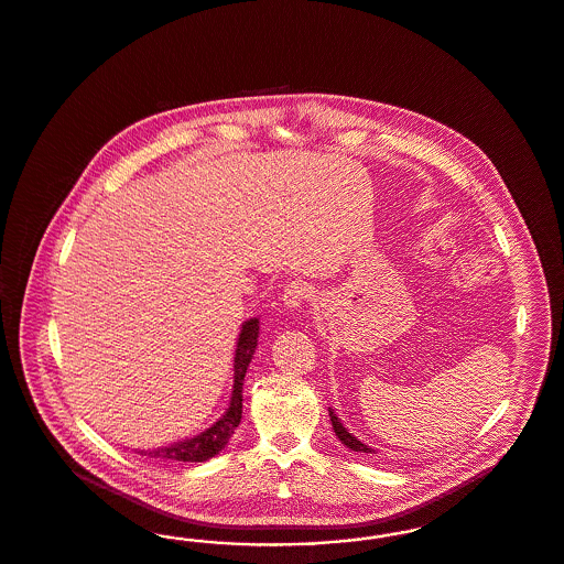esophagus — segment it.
I'll return each instance as SVG.
<instances>
[{"label": "esophagus", "instance_id": "esophagus-1", "mask_svg": "<svg viewBox=\"0 0 564 564\" xmlns=\"http://www.w3.org/2000/svg\"><path fill=\"white\" fill-rule=\"evenodd\" d=\"M313 295V288L304 281H292L285 292H283V304L292 311H300L304 306V302Z\"/></svg>", "mask_w": 564, "mask_h": 564}]
</instances>
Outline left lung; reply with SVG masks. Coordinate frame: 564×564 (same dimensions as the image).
Returning a JSON list of instances; mask_svg holds the SVG:
<instances>
[{
    "label": "left lung",
    "instance_id": "left-lung-1",
    "mask_svg": "<svg viewBox=\"0 0 564 564\" xmlns=\"http://www.w3.org/2000/svg\"><path fill=\"white\" fill-rule=\"evenodd\" d=\"M329 421H332V427L336 431V435H338V440L350 448V451H355V453H366V455H376L375 448H370V446H366V444H361L355 435H350L349 430L340 423V419L334 414V410L329 408Z\"/></svg>",
    "mask_w": 564,
    "mask_h": 564
}]
</instances>
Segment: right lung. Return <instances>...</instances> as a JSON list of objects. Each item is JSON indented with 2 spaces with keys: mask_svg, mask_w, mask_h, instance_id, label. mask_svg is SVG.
Returning a JSON list of instances; mask_svg holds the SVG:
<instances>
[{
  "mask_svg": "<svg viewBox=\"0 0 564 564\" xmlns=\"http://www.w3.org/2000/svg\"><path fill=\"white\" fill-rule=\"evenodd\" d=\"M258 334H260V322L253 317L249 322L242 323L241 334L237 340V350H235V384H232V395H230V405L224 412V416L214 423L209 430L162 446L154 451H139V455L154 458V460H184V463H203L212 456L219 455V451L228 444L235 430L239 427L242 416V380L245 372L249 368V361L258 347Z\"/></svg>",
  "mask_w": 564,
  "mask_h": 564,
  "instance_id": "obj_1",
  "label": "right lung"
}]
</instances>
